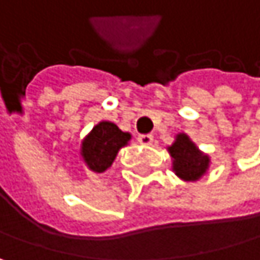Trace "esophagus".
Instances as JSON below:
<instances>
[{
  "instance_id": "esophagus-1",
  "label": "esophagus",
  "mask_w": 260,
  "mask_h": 260,
  "mask_svg": "<svg viewBox=\"0 0 260 260\" xmlns=\"http://www.w3.org/2000/svg\"><path fill=\"white\" fill-rule=\"evenodd\" d=\"M138 142L142 145H150L153 142V136L151 135H139L138 136Z\"/></svg>"
}]
</instances>
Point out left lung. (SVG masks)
<instances>
[{"mask_svg":"<svg viewBox=\"0 0 260 260\" xmlns=\"http://www.w3.org/2000/svg\"><path fill=\"white\" fill-rule=\"evenodd\" d=\"M173 157V170L184 181H198L208 169L210 159L201 153L198 147L184 133L176 136V141L169 147Z\"/></svg>","mask_w":260,"mask_h":260,"instance_id":"1","label":"left lung"}]
</instances>
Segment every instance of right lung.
I'll return each mask as SVG.
<instances>
[{
    "label": "right lung",
    "instance_id": "right-lung-1",
    "mask_svg": "<svg viewBox=\"0 0 260 260\" xmlns=\"http://www.w3.org/2000/svg\"><path fill=\"white\" fill-rule=\"evenodd\" d=\"M130 133L118 128L116 124L103 121L94 125L81 145V154L87 167L96 173L106 172L119 151L130 141Z\"/></svg>",
    "mask_w": 260,
    "mask_h": 260
}]
</instances>
